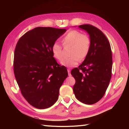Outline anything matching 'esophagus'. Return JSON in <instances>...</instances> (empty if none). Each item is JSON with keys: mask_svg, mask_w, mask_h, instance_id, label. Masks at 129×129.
I'll list each match as a JSON object with an SVG mask.
<instances>
[{"mask_svg": "<svg viewBox=\"0 0 129 129\" xmlns=\"http://www.w3.org/2000/svg\"><path fill=\"white\" fill-rule=\"evenodd\" d=\"M68 71V75L69 76H71V69H67Z\"/></svg>", "mask_w": 129, "mask_h": 129, "instance_id": "34e87169", "label": "esophagus"}]
</instances>
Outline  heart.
<instances>
[{
  "mask_svg": "<svg viewBox=\"0 0 129 129\" xmlns=\"http://www.w3.org/2000/svg\"><path fill=\"white\" fill-rule=\"evenodd\" d=\"M62 42L63 46H71L69 49V55L71 56L61 61V63L66 67H72L77 65L79 58H84L90 49L91 40L89 36L76 30L68 32L62 37ZM62 49L61 45L57 42H54L52 46L53 56L57 60L60 61L62 58Z\"/></svg>",
  "mask_w": 129,
  "mask_h": 129,
  "instance_id": "heart-1",
  "label": "heart"
}]
</instances>
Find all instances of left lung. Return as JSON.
Wrapping results in <instances>:
<instances>
[{
	"instance_id": "left-lung-1",
	"label": "left lung",
	"mask_w": 129,
	"mask_h": 129,
	"mask_svg": "<svg viewBox=\"0 0 129 129\" xmlns=\"http://www.w3.org/2000/svg\"><path fill=\"white\" fill-rule=\"evenodd\" d=\"M86 31L91 40L90 49L84 61L71 71L75 79L73 91L82 103L93 104L103 97L111 77L112 52L104 33L91 25L79 26Z\"/></svg>"
}]
</instances>
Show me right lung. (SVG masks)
<instances>
[{
	"mask_svg": "<svg viewBox=\"0 0 129 129\" xmlns=\"http://www.w3.org/2000/svg\"><path fill=\"white\" fill-rule=\"evenodd\" d=\"M66 29L36 27L18 41L14 54V73L22 96L37 109L49 108L58 97L68 76L64 66L53 56L51 47Z\"/></svg>",
	"mask_w": 129,
	"mask_h": 129,
	"instance_id": "add662e5",
	"label": "right lung"
}]
</instances>
